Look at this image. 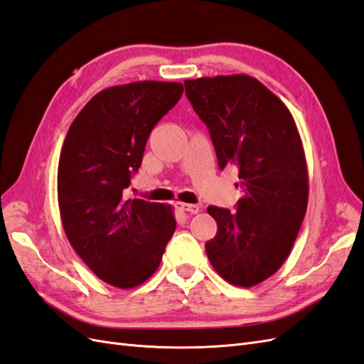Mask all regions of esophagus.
<instances>
[{
  "label": "esophagus",
  "mask_w": 364,
  "mask_h": 364,
  "mask_svg": "<svg viewBox=\"0 0 364 364\" xmlns=\"http://www.w3.org/2000/svg\"><path fill=\"white\" fill-rule=\"evenodd\" d=\"M176 208H178L180 210H184V212H189V213H198V212H200V206H197V204H188V203H176Z\"/></svg>",
  "instance_id": "esophagus-1"
}]
</instances>
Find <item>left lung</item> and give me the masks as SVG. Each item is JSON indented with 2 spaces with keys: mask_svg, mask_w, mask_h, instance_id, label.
Here are the masks:
<instances>
[{
  "mask_svg": "<svg viewBox=\"0 0 364 364\" xmlns=\"http://www.w3.org/2000/svg\"><path fill=\"white\" fill-rule=\"evenodd\" d=\"M184 87L209 129L220 169L235 164L245 192L235 210L208 208L218 226L208 258L230 284L255 286L286 262L306 215L300 134L283 101L257 78L218 75L186 80Z\"/></svg>",
  "mask_w": 364,
  "mask_h": 364,
  "instance_id": "1",
  "label": "left lung"
}]
</instances>
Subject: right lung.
Returning a JSON list of instances; mask_svg holds the SVG:
<instances>
[{
    "label": "right lung",
    "mask_w": 364,
    "mask_h": 364,
    "mask_svg": "<svg viewBox=\"0 0 364 364\" xmlns=\"http://www.w3.org/2000/svg\"><path fill=\"white\" fill-rule=\"evenodd\" d=\"M183 95L181 82L136 81L98 92L70 124L58 163V204L72 247L102 282L136 287L161 263L172 206L124 189L152 129Z\"/></svg>",
    "instance_id": "right-lung-1"
}]
</instances>
